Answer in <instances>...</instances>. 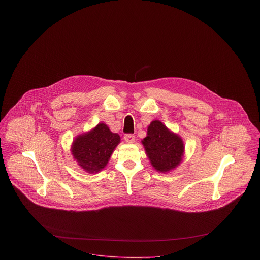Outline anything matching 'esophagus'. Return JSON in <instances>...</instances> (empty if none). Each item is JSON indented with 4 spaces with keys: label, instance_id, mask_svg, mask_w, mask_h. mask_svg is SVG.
<instances>
[{
    "label": "esophagus",
    "instance_id": "1",
    "mask_svg": "<svg viewBox=\"0 0 260 260\" xmlns=\"http://www.w3.org/2000/svg\"><path fill=\"white\" fill-rule=\"evenodd\" d=\"M124 140L126 141V143L132 144V143H134V142H135V136H134V135H132V134H127V135H125Z\"/></svg>",
    "mask_w": 260,
    "mask_h": 260
}]
</instances>
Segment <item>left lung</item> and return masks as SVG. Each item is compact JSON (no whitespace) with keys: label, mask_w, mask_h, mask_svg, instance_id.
Returning <instances> with one entry per match:
<instances>
[{"label":"left lung","mask_w":260,"mask_h":260,"mask_svg":"<svg viewBox=\"0 0 260 260\" xmlns=\"http://www.w3.org/2000/svg\"><path fill=\"white\" fill-rule=\"evenodd\" d=\"M141 142L152 167L157 172L168 173L177 168L183 160L185 146L182 138L159 120L150 123L147 136Z\"/></svg>","instance_id":"left-lung-1"}]
</instances>
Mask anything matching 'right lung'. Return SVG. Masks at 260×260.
<instances>
[{"instance_id": "add662e5", "label": "right lung", "mask_w": 260, "mask_h": 260, "mask_svg": "<svg viewBox=\"0 0 260 260\" xmlns=\"http://www.w3.org/2000/svg\"><path fill=\"white\" fill-rule=\"evenodd\" d=\"M120 140L118 133H113L105 123L101 122L75 137L71 154L81 169L96 174L106 167Z\"/></svg>"}]
</instances>
